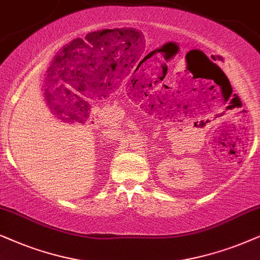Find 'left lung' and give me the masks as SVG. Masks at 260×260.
I'll list each match as a JSON object with an SVG mask.
<instances>
[{"instance_id": "left-lung-1", "label": "left lung", "mask_w": 260, "mask_h": 260, "mask_svg": "<svg viewBox=\"0 0 260 260\" xmlns=\"http://www.w3.org/2000/svg\"><path fill=\"white\" fill-rule=\"evenodd\" d=\"M214 67H216V65H215V64H214ZM216 68H217V67H216Z\"/></svg>"}]
</instances>
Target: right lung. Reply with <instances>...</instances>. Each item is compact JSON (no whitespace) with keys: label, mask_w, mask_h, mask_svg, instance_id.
<instances>
[{"label":"right lung","mask_w":260,"mask_h":260,"mask_svg":"<svg viewBox=\"0 0 260 260\" xmlns=\"http://www.w3.org/2000/svg\"><path fill=\"white\" fill-rule=\"evenodd\" d=\"M76 42L78 43L77 44H76L77 45V47H79V48H81V47L83 46V43H82V41H81V40H77V41H75V44ZM72 48H74V50H76V48H75L74 46H72ZM75 54H78V53H77V52H76V53H75Z\"/></svg>","instance_id":"add662e5"}]
</instances>
